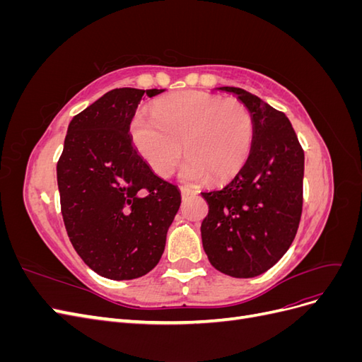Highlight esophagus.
Masks as SVG:
<instances>
[{"instance_id": "esophagus-1", "label": "esophagus", "mask_w": 362, "mask_h": 362, "mask_svg": "<svg viewBox=\"0 0 362 362\" xmlns=\"http://www.w3.org/2000/svg\"><path fill=\"white\" fill-rule=\"evenodd\" d=\"M192 194H196V192L192 190V189H189V187H181V196H182V199L189 198V196H192Z\"/></svg>"}]
</instances>
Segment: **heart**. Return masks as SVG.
Segmentation results:
<instances>
[{
    "mask_svg": "<svg viewBox=\"0 0 362 362\" xmlns=\"http://www.w3.org/2000/svg\"><path fill=\"white\" fill-rule=\"evenodd\" d=\"M133 144L151 170L166 177L185 156L180 177L199 182L233 178L245 166L254 140V120L237 100L205 92L172 93L152 105V116L137 113L129 124Z\"/></svg>",
    "mask_w": 362,
    "mask_h": 362,
    "instance_id": "obj_1",
    "label": "heart"
}]
</instances>
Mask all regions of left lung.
Instances as JSON below:
<instances>
[{
	"label": "left lung",
	"instance_id": "1",
	"mask_svg": "<svg viewBox=\"0 0 362 362\" xmlns=\"http://www.w3.org/2000/svg\"><path fill=\"white\" fill-rule=\"evenodd\" d=\"M254 120L245 166L226 187L202 192V246L213 267L234 278L267 272L291 246L302 214L303 151L287 116L238 87H217Z\"/></svg>",
	"mask_w": 362,
	"mask_h": 362
}]
</instances>
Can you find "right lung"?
Segmentation results:
<instances>
[{
  "mask_svg": "<svg viewBox=\"0 0 362 362\" xmlns=\"http://www.w3.org/2000/svg\"><path fill=\"white\" fill-rule=\"evenodd\" d=\"M164 90L107 92L71 120L64 137L57 163L64 226L76 254L107 279L154 269L180 210L178 187L151 170L129 134L141 96Z\"/></svg>",
  "mask_w": 362,
  "mask_h": 362,
  "instance_id": "add662e5",
  "label": "right lung"
}]
</instances>
